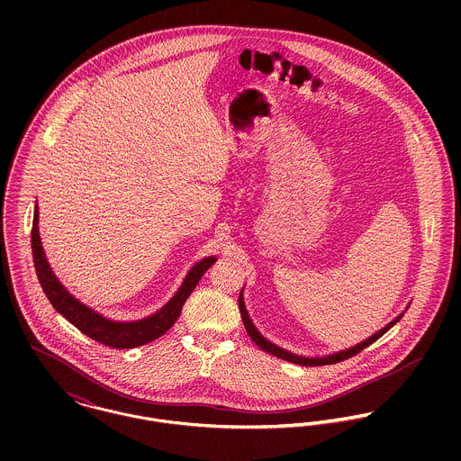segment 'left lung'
<instances>
[{
    "instance_id": "1",
    "label": "left lung",
    "mask_w": 461,
    "mask_h": 461,
    "mask_svg": "<svg viewBox=\"0 0 461 461\" xmlns=\"http://www.w3.org/2000/svg\"><path fill=\"white\" fill-rule=\"evenodd\" d=\"M240 312H241V318H243V325H245V329L249 331V335L252 337V340L264 349V351H267V353H271L273 357H278V358H282V360H287V362H293V364H300V366H309V367H314V366H329V364H337V362H340V360H346V358H349V357H355L357 353H360L364 348H367V346H371L375 340H378L385 331H389V330L394 327L395 323L402 318V314H399L395 320H393L385 329L380 330V331H376L375 335H371L369 339H366V340H362L360 344H357V346H353V348H349V349H342V351H339V353H331L329 357H302V355H294V353H291V351H285V349H282V348H278L276 344H273V342H269L267 339H264L263 335L259 333V330L254 327V323H252V320H250V316H249V312H247V309H245V302H243V291H241V294H240Z\"/></svg>"
}]
</instances>
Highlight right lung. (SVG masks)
I'll use <instances>...</instances> for the list:
<instances>
[{
    "instance_id": "right-lung-1",
    "label": "right lung",
    "mask_w": 461,
    "mask_h": 461,
    "mask_svg": "<svg viewBox=\"0 0 461 461\" xmlns=\"http://www.w3.org/2000/svg\"><path fill=\"white\" fill-rule=\"evenodd\" d=\"M32 252H33V264L39 276V282L55 307L57 312H60L66 320H68L76 329L83 331L86 337L106 344L115 349H128L136 348L147 342H152L154 339L161 337L172 325L177 321L185 302L192 294V291L197 287L198 280L202 275L216 263V258H205L198 261L186 275L185 282L181 284L179 291L174 294V298L159 309L156 314L138 320V321H112L104 318L103 314L95 312L94 309L83 305L79 300H76L66 287L60 284V280L55 276L51 266L46 259L41 236H39V207L35 205L33 214V227H32Z\"/></svg>"
}]
</instances>
